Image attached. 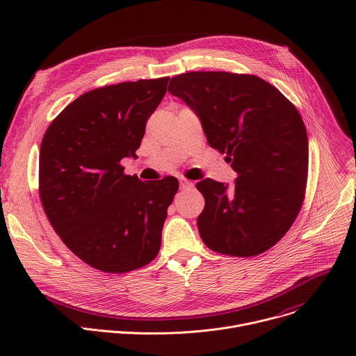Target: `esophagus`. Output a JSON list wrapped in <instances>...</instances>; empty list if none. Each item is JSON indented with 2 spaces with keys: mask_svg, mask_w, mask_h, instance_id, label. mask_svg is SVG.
<instances>
[{
  "mask_svg": "<svg viewBox=\"0 0 356 356\" xmlns=\"http://www.w3.org/2000/svg\"><path fill=\"white\" fill-rule=\"evenodd\" d=\"M194 187V183L190 181V180H186V179H181L180 180V190H190Z\"/></svg>",
  "mask_w": 356,
  "mask_h": 356,
  "instance_id": "esophagus-1",
  "label": "esophagus"
}]
</instances>
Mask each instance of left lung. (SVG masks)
Returning a JSON list of instances; mask_svg holds the SVG:
<instances>
[{
  "instance_id": "8db88e82",
  "label": "left lung",
  "mask_w": 356,
  "mask_h": 356,
  "mask_svg": "<svg viewBox=\"0 0 356 356\" xmlns=\"http://www.w3.org/2000/svg\"><path fill=\"white\" fill-rule=\"evenodd\" d=\"M168 91L198 115L209 145L238 173L232 187L195 184L206 200L197 218L202 242L241 258L270 249L298 216L307 186L309 139L297 108L253 74L188 72L172 77Z\"/></svg>"
}]
</instances>
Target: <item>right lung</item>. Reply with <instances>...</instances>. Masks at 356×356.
Here are the masks:
<instances>
[{
  "mask_svg": "<svg viewBox=\"0 0 356 356\" xmlns=\"http://www.w3.org/2000/svg\"><path fill=\"white\" fill-rule=\"evenodd\" d=\"M169 77L125 81L84 92L46 129L39 154V195L65 245L83 262L127 273L154 261L179 181H142L124 173L136 158L147 118Z\"/></svg>",
  "mask_w": 356,
  "mask_h": 356,
  "instance_id": "obj_1",
  "label": "right lung"
}]
</instances>
